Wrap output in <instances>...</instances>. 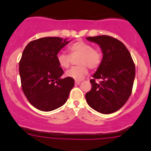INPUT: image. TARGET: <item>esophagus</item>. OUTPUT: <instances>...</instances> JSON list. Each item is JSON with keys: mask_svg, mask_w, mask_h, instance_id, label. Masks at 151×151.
Listing matches in <instances>:
<instances>
[{"mask_svg": "<svg viewBox=\"0 0 151 151\" xmlns=\"http://www.w3.org/2000/svg\"><path fill=\"white\" fill-rule=\"evenodd\" d=\"M80 83H81V81H80V80H75V84L76 85L80 84Z\"/></svg>", "mask_w": 151, "mask_h": 151, "instance_id": "esophagus-1", "label": "esophagus"}]
</instances>
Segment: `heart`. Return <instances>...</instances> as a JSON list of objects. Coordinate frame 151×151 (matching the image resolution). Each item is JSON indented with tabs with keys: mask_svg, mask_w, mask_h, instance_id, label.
I'll return each instance as SVG.
<instances>
[{
	"mask_svg": "<svg viewBox=\"0 0 151 151\" xmlns=\"http://www.w3.org/2000/svg\"><path fill=\"white\" fill-rule=\"evenodd\" d=\"M69 54L59 52L57 55V60L59 66L63 68H68L71 64V58L78 57L77 63L78 66L72 67L66 71V75L74 80H82L88 72V68L96 69L102 60V54L99 50L93 49L90 44L85 42H77L68 47Z\"/></svg>",
	"mask_w": 151,
	"mask_h": 151,
	"instance_id": "obj_1",
	"label": "heart"
}]
</instances>
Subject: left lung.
Segmentation results:
<instances>
[{"label": "left lung", "mask_w": 151, "mask_h": 151, "mask_svg": "<svg viewBox=\"0 0 151 151\" xmlns=\"http://www.w3.org/2000/svg\"><path fill=\"white\" fill-rule=\"evenodd\" d=\"M102 50L100 66L93 75L91 90L85 94L87 103L97 112L110 114L121 109L131 96L135 65L130 52L118 39L109 36L87 37ZM100 78L99 83L95 80Z\"/></svg>", "instance_id": "1"}]
</instances>
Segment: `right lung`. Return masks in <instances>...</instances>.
<instances>
[{"label": "right lung", "mask_w": 151, "mask_h": 151, "mask_svg": "<svg viewBox=\"0 0 151 151\" xmlns=\"http://www.w3.org/2000/svg\"><path fill=\"white\" fill-rule=\"evenodd\" d=\"M69 41L45 37L29 42L19 63L21 85L29 102L39 110L49 112L66 103L74 80L61 79L63 70L57 55Z\"/></svg>", "instance_id": "1"}]
</instances>
